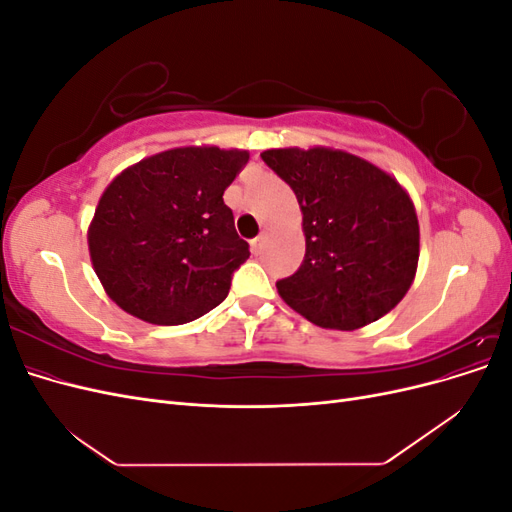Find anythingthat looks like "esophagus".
I'll list each match as a JSON object with an SVG mask.
<instances>
[{"instance_id": "1", "label": "esophagus", "mask_w": 512, "mask_h": 512, "mask_svg": "<svg viewBox=\"0 0 512 512\" xmlns=\"http://www.w3.org/2000/svg\"><path fill=\"white\" fill-rule=\"evenodd\" d=\"M265 241H267V232H260V235H258L256 239H252V252H254V254H260V250H262V245H265Z\"/></svg>"}]
</instances>
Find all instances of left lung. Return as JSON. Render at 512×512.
Returning a JSON list of instances; mask_svg holds the SVG:
<instances>
[{"label":"left lung","instance_id":"obj_1","mask_svg":"<svg viewBox=\"0 0 512 512\" xmlns=\"http://www.w3.org/2000/svg\"><path fill=\"white\" fill-rule=\"evenodd\" d=\"M299 200L305 258L277 282L288 307L316 327L356 331L410 290L421 230L410 194L393 175L333 147L260 153Z\"/></svg>","mask_w":512,"mask_h":512}]
</instances>
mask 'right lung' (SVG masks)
<instances>
[{
	"mask_svg": "<svg viewBox=\"0 0 512 512\" xmlns=\"http://www.w3.org/2000/svg\"><path fill=\"white\" fill-rule=\"evenodd\" d=\"M245 149L175 147L143 158L106 185L87 228L104 292L123 312L173 327L218 307L250 258L224 190Z\"/></svg>",
	"mask_w": 512,
	"mask_h": 512,
	"instance_id": "add662e5",
	"label": "right lung"
}]
</instances>
